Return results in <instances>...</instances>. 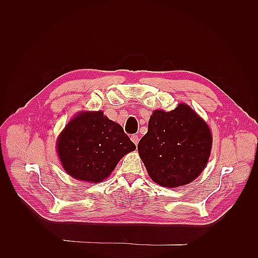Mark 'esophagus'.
Masks as SVG:
<instances>
[{"mask_svg": "<svg viewBox=\"0 0 258 258\" xmlns=\"http://www.w3.org/2000/svg\"><path fill=\"white\" fill-rule=\"evenodd\" d=\"M130 139H131V141L134 142V143L136 144V146H137L138 143H139V137H138L137 135H132V136L130 137Z\"/></svg>", "mask_w": 258, "mask_h": 258, "instance_id": "1", "label": "esophagus"}]
</instances>
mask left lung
<instances>
[{
	"label": "left lung",
	"mask_w": 258,
	"mask_h": 258,
	"mask_svg": "<svg viewBox=\"0 0 258 258\" xmlns=\"http://www.w3.org/2000/svg\"><path fill=\"white\" fill-rule=\"evenodd\" d=\"M211 148L212 135L207 122L184 103L171 112L155 110L147 134L138 145L148 175L170 188L199 176L207 166Z\"/></svg>",
	"instance_id": "1"
}]
</instances>
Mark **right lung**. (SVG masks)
Returning a JSON list of instances; mask_svg holds the SVG:
<instances>
[{
  "label": "right lung",
  "instance_id": "add662e5",
  "mask_svg": "<svg viewBox=\"0 0 258 258\" xmlns=\"http://www.w3.org/2000/svg\"><path fill=\"white\" fill-rule=\"evenodd\" d=\"M136 145L122 127L102 111L81 112L59 135L57 152L66 172L76 179L100 183Z\"/></svg>",
  "mask_w": 258,
  "mask_h": 258
}]
</instances>
